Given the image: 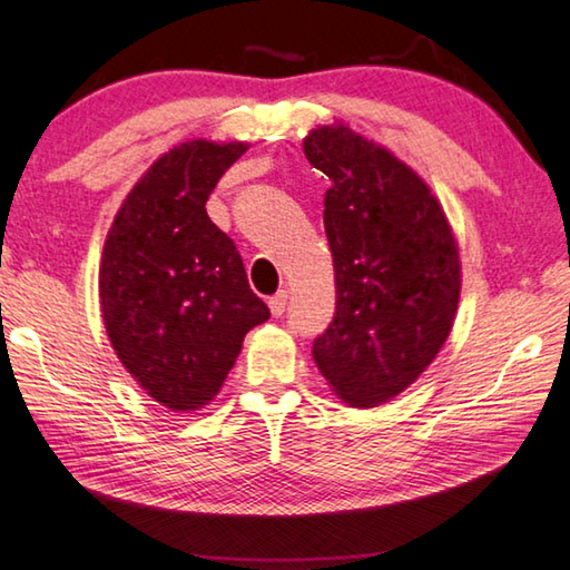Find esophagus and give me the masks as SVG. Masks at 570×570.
Returning <instances> with one entry per match:
<instances>
[{"label": "esophagus", "instance_id": "1", "mask_svg": "<svg viewBox=\"0 0 570 570\" xmlns=\"http://www.w3.org/2000/svg\"><path fill=\"white\" fill-rule=\"evenodd\" d=\"M267 305H269V313H273L275 317H279L285 313V305H287V293H277V295H273L267 301Z\"/></svg>", "mask_w": 570, "mask_h": 570}]
</instances>
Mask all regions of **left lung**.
Instances as JSON below:
<instances>
[{
	"label": "left lung",
	"mask_w": 570,
	"mask_h": 570,
	"mask_svg": "<svg viewBox=\"0 0 570 570\" xmlns=\"http://www.w3.org/2000/svg\"><path fill=\"white\" fill-rule=\"evenodd\" d=\"M331 177L325 235L335 317L313 343L317 371L343 403L377 407L411 387L441 353L461 301V255L425 179L345 122L303 139Z\"/></svg>",
	"instance_id": "obj_1"
}]
</instances>
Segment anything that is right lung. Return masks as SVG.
Wrapping results in <instances>:
<instances>
[{"mask_svg":"<svg viewBox=\"0 0 570 570\" xmlns=\"http://www.w3.org/2000/svg\"><path fill=\"white\" fill-rule=\"evenodd\" d=\"M247 142L187 139L129 189L99 265L109 343L137 385L175 413L223 387L245 335L269 317L243 257L205 203Z\"/></svg>","mask_w":570,"mask_h":570,"instance_id":"1","label":"right lung"}]
</instances>
